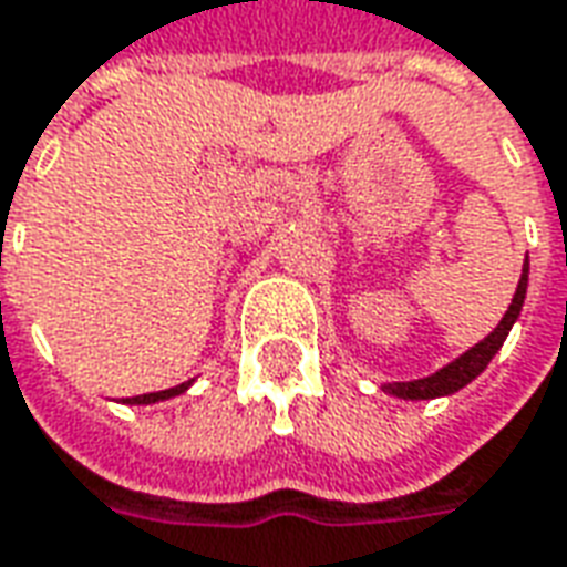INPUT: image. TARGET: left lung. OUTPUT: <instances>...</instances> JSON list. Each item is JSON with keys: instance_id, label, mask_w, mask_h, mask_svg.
<instances>
[{"instance_id": "left-lung-1", "label": "left lung", "mask_w": 567, "mask_h": 567, "mask_svg": "<svg viewBox=\"0 0 567 567\" xmlns=\"http://www.w3.org/2000/svg\"><path fill=\"white\" fill-rule=\"evenodd\" d=\"M525 292H528V256H525V265H522L519 287L513 292V302H509L507 315L501 317V323H497L480 344H473L470 351H464L457 360H452L449 367L436 369L427 379L388 381V384H381V391L391 393V396H400V400H436V396H449V393L467 388L470 381L476 379L480 372H485V367L492 363V357H495L497 351H501V344L507 341L509 329L519 320L522 305H525Z\"/></svg>"}]
</instances>
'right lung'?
<instances>
[{
	"mask_svg": "<svg viewBox=\"0 0 567 567\" xmlns=\"http://www.w3.org/2000/svg\"><path fill=\"white\" fill-rule=\"evenodd\" d=\"M195 384L192 381H183V384H176V388H167V391H155V393H143V396H131L127 403L131 405H148V403H162V400H171V396H179V393H186L188 388Z\"/></svg>",
	"mask_w": 567,
	"mask_h": 567,
	"instance_id": "1",
	"label": "right lung"
}]
</instances>
